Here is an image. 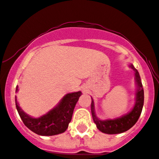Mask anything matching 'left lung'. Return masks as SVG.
I'll return each mask as SVG.
<instances>
[{"label":"left lung","instance_id":"left-lung-1","mask_svg":"<svg viewBox=\"0 0 159 159\" xmlns=\"http://www.w3.org/2000/svg\"><path fill=\"white\" fill-rule=\"evenodd\" d=\"M129 67L134 71V79L137 86V91L135 93V103L131 110L127 114L116 117L114 119L100 120L97 117L95 112L94 100L92 98L91 110L93 121L98 130L101 132L107 134H116L127 131L131 128L138 120L144 105V89L141 83V77L138 70L134 67L132 64H129Z\"/></svg>","mask_w":159,"mask_h":159}]
</instances>
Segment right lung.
Masks as SVG:
<instances>
[{"label": "right lung", "instance_id": "1", "mask_svg": "<svg viewBox=\"0 0 159 159\" xmlns=\"http://www.w3.org/2000/svg\"><path fill=\"white\" fill-rule=\"evenodd\" d=\"M18 92V86L17 85L15 92ZM81 94L80 91L67 93L55 107L39 117L31 116L25 113L19 106L16 96L15 105L21 120L29 130L41 136H53L64 133L67 129L75 105Z\"/></svg>", "mask_w": 159, "mask_h": 159}]
</instances>
